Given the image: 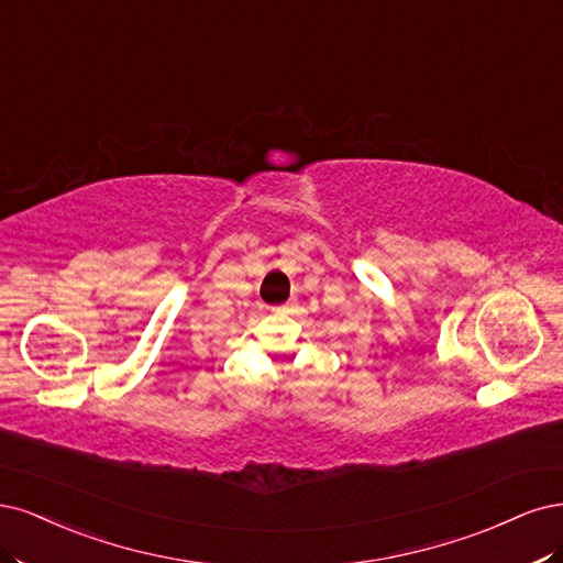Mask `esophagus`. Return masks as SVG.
Segmentation results:
<instances>
[{
    "instance_id": "1",
    "label": "esophagus",
    "mask_w": 563,
    "mask_h": 563,
    "mask_svg": "<svg viewBox=\"0 0 563 563\" xmlns=\"http://www.w3.org/2000/svg\"><path fill=\"white\" fill-rule=\"evenodd\" d=\"M276 311H280V308H276Z\"/></svg>"
}]
</instances>
